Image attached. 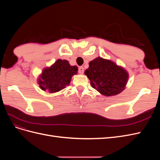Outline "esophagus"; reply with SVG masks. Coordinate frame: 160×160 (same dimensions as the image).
<instances>
[{"mask_svg":"<svg viewBox=\"0 0 160 160\" xmlns=\"http://www.w3.org/2000/svg\"><path fill=\"white\" fill-rule=\"evenodd\" d=\"M78 71H79V72L80 74H83V72H84V68L83 67H79Z\"/></svg>","mask_w":160,"mask_h":160,"instance_id":"34e87169","label":"esophagus"}]
</instances>
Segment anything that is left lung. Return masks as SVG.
Instances as JSON below:
<instances>
[{"instance_id":"obj_1","label":"left lung","mask_w":160,"mask_h":160,"mask_svg":"<svg viewBox=\"0 0 160 160\" xmlns=\"http://www.w3.org/2000/svg\"><path fill=\"white\" fill-rule=\"evenodd\" d=\"M93 88L106 97L118 95L125 89L128 72L115 62L98 57L89 63L85 71Z\"/></svg>"}]
</instances>
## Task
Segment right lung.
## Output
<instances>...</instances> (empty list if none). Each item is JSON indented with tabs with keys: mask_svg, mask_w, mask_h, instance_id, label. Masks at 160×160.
I'll list each match as a JSON object with an SVG mask.
<instances>
[{
	"mask_svg": "<svg viewBox=\"0 0 160 160\" xmlns=\"http://www.w3.org/2000/svg\"><path fill=\"white\" fill-rule=\"evenodd\" d=\"M78 68L71 66L68 61L57 59L50 67H47L38 77L37 83L44 91L54 93L69 85L72 77L77 74Z\"/></svg>",
	"mask_w": 160,
	"mask_h": 160,
	"instance_id": "add662e5",
	"label": "right lung"
}]
</instances>
